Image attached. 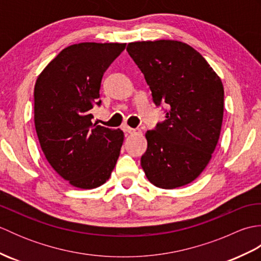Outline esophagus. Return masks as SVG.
<instances>
[{
    "instance_id": "1",
    "label": "esophagus",
    "mask_w": 261,
    "mask_h": 261,
    "mask_svg": "<svg viewBox=\"0 0 261 261\" xmlns=\"http://www.w3.org/2000/svg\"><path fill=\"white\" fill-rule=\"evenodd\" d=\"M122 129H123V131L126 132V134H130V135H134V134H138V132H140V130L132 129V127L127 126V125H123V126H122Z\"/></svg>"
}]
</instances>
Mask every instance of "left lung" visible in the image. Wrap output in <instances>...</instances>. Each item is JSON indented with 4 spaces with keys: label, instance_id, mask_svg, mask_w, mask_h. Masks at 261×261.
<instances>
[{
    "label": "left lung",
    "instance_id": "1",
    "mask_svg": "<svg viewBox=\"0 0 261 261\" xmlns=\"http://www.w3.org/2000/svg\"><path fill=\"white\" fill-rule=\"evenodd\" d=\"M126 51L145 76L166 120L146 132L141 167L160 188L190 184L206 167L218 145L224 90L201 54L175 40L130 42Z\"/></svg>",
    "mask_w": 261,
    "mask_h": 261
}]
</instances>
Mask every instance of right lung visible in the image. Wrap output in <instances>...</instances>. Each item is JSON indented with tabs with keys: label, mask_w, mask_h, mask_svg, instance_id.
Listing matches in <instances>:
<instances>
[{
	"label": "right lung",
	"mask_w": 261,
	"mask_h": 261,
	"mask_svg": "<svg viewBox=\"0 0 261 261\" xmlns=\"http://www.w3.org/2000/svg\"><path fill=\"white\" fill-rule=\"evenodd\" d=\"M125 43L82 42L63 49L35 86V125L43 153L70 185L92 190L107 181L123 131L92 123L102 77Z\"/></svg>",
	"instance_id": "1"
}]
</instances>
